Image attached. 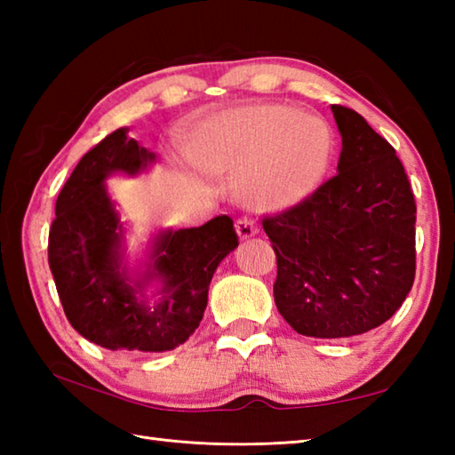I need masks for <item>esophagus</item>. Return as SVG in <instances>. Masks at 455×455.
Masks as SVG:
<instances>
[{"mask_svg":"<svg viewBox=\"0 0 455 455\" xmlns=\"http://www.w3.org/2000/svg\"><path fill=\"white\" fill-rule=\"evenodd\" d=\"M236 233H238V236L240 238H250V236H254L256 233H258V227L254 225V220L252 219H248V217H240L238 220H236Z\"/></svg>","mask_w":455,"mask_h":455,"instance_id":"esophagus-1","label":"esophagus"}]
</instances>
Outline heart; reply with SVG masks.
Wrapping results in <instances>:
<instances>
[{
  "instance_id": "obj_1",
  "label": "heart",
  "mask_w": 455,
  "mask_h": 455,
  "mask_svg": "<svg viewBox=\"0 0 455 455\" xmlns=\"http://www.w3.org/2000/svg\"><path fill=\"white\" fill-rule=\"evenodd\" d=\"M332 156L326 124L282 108L222 113L193 132L188 158L203 170L246 173L244 197L259 209L287 207L308 196Z\"/></svg>"
}]
</instances>
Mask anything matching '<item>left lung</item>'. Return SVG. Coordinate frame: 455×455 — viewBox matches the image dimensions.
<instances>
[{
  "label": "left lung",
  "mask_w": 455,
  "mask_h": 455,
  "mask_svg": "<svg viewBox=\"0 0 455 455\" xmlns=\"http://www.w3.org/2000/svg\"><path fill=\"white\" fill-rule=\"evenodd\" d=\"M338 173L262 227L277 258L274 299L299 334L347 338L377 328L407 299L417 203L395 148L360 113L332 105Z\"/></svg>",
  "instance_id": "1"
}]
</instances>
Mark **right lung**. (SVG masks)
Masks as SVG:
<instances>
[{
    "label": "right lung",
    "mask_w": 455,
    "mask_h": 455,
    "mask_svg": "<svg viewBox=\"0 0 455 455\" xmlns=\"http://www.w3.org/2000/svg\"><path fill=\"white\" fill-rule=\"evenodd\" d=\"M154 154L117 129L85 154L56 199L48 264L66 318L90 342L119 352H166L196 332L220 259L238 246L228 215L203 227L168 230L144 279H162V299H140L147 282L131 283L121 267V220L105 191L113 172L139 173Z\"/></svg>",
    "instance_id": "right-lung-1"
}]
</instances>
